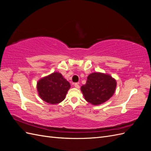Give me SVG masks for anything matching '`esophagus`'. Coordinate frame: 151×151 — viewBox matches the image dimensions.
I'll return each mask as SVG.
<instances>
[{"label": "esophagus", "instance_id": "obj_1", "mask_svg": "<svg viewBox=\"0 0 151 151\" xmlns=\"http://www.w3.org/2000/svg\"><path fill=\"white\" fill-rule=\"evenodd\" d=\"M74 86H75V88H77V89H79L80 88V86H79L78 83H75L74 84Z\"/></svg>", "mask_w": 151, "mask_h": 151}]
</instances>
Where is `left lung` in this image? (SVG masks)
<instances>
[{
	"label": "left lung",
	"instance_id": "obj_1",
	"mask_svg": "<svg viewBox=\"0 0 151 151\" xmlns=\"http://www.w3.org/2000/svg\"><path fill=\"white\" fill-rule=\"evenodd\" d=\"M116 81L109 75L94 72L88 76L86 84L81 86L85 99L94 105L102 104L113 95Z\"/></svg>",
	"mask_w": 151,
	"mask_h": 151
}]
</instances>
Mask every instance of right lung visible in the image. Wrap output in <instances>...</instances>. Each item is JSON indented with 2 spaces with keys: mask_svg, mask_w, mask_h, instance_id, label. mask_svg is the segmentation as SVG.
<instances>
[{
  "mask_svg": "<svg viewBox=\"0 0 151 151\" xmlns=\"http://www.w3.org/2000/svg\"><path fill=\"white\" fill-rule=\"evenodd\" d=\"M70 84L58 72L40 79L37 84L40 97L50 104H58L65 99Z\"/></svg>",
  "mask_w": 151,
  "mask_h": 151,
  "instance_id": "1",
  "label": "right lung"
}]
</instances>
